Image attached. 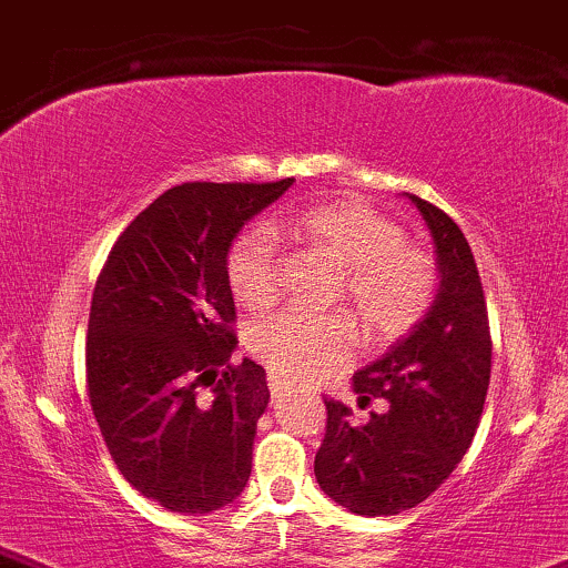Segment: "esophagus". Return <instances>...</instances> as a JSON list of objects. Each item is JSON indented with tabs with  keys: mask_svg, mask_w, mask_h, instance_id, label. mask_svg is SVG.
<instances>
[{
	"mask_svg": "<svg viewBox=\"0 0 568 568\" xmlns=\"http://www.w3.org/2000/svg\"><path fill=\"white\" fill-rule=\"evenodd\" d=\"M267 385H270V393H272V396H277V393L280 390H283V379H280V377H275V375H270L267 377Z\"/></svg>",
	"mask_w": 568,
	"mask_h": 568,
	"instance_id": "34e87169",
	"label": "esophagus"
}]
</instances>
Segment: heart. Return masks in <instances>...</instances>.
Instances as JSON below:
<instances>
[{
	"instance_id": "b5f03b06",
	"label": "heart",
	"mask_w": 568,
	"mask_h": 568,
	"mask_svg": "<svg viewBox=\"0 0 568 568\" xmlns=\"http://www.w3.org/2000/svg\"><path fill=\"white\" fill-rule=\"evenodd\" d=\"M293 241L333 256L343 270L337 301H346L369 346H390L412 333L435 304L437 264L406 243L396 220L356 199L329 201L296 214ZM225 280L235 304L267 312L283 296L285 262L267 231L241 233L225 254ZM248 351L272 375L312 383L341 367L356 346V329L341 314L285 312L248 329Z\"/></svg>"
}]
</instances>
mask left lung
Segmentation results:
<instances>
[{"label": "left lung", "instance_id": "1", "mask_svg": "<svg viewBox=\"0 0 568 568\" xmlns=\"http://www.w3.org/2000/svg\"><path fill=\"white\" fill-rule=\"evenodd\" d=\"M437 246L440 288L427 317L383 358L354 375L358 400L385 398L364 425L325 398V437L314 475L337 506L396 516L429 498L469 450L493 367L483 280L462 227L435 204L408 196Z\"/></svg>", "mask_w": 568, "mask_h": 568}]
</instances>
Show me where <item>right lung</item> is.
Returning <instances> with one entry per match:
<instances>
[{
  "label": "right lung",
  "instance_id": "right-lung-1",
  "mask_svg": "<svg viewBox=\"0 0 568 568\" xmlns=\"http://www.w3.org/2000/svg\"><path fill=\"white\" fill-rule=\"evenodd\" d=\"M291 185H172L120 233L99 272L85 337L91 412L120 475L175 514L217 511L251 477L270 390L260 364L231 362L239 337L225 254Z\"/></svg>",
  "mask_w": 568,
  "mask_h": 568
}]
</instances>
